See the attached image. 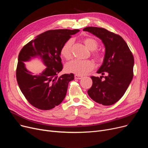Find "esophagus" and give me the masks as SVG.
Instances as JSON below:
<instances>
[{
    "label": "esophagus",
    "instance_id": "34e87169",
    "mask_svg": "<svg viewBox=\"0 0 148 148\" xmlns=\"http://www.w3.org/2000/svg\"><path fill=\"white\" fill-rule=\"evenodd\" d=\"M74 77H75V79H79V80H80V79H82V78H83V76L82 75H77V74H75V75H74Z\"/></svg>",
    "mask_w": 148,
    "mask_h": 148
}]
</instances>
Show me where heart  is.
I'll return each mask as SVG.
<instances>
[{"label": "heart", "mask_w": 148, "mask_h": 148, "mask_svg": "<svg viewBox=\"0 0 148 148\" xmlns=\"http://www.w3.org/2000/svg\"><path fill=\"white\" fill-rule=\"evenodd\" d=\"M83 42L91 51L92 56L98 61H102L104 58L103 53L97 50L98 42L95 39L87 37L83 39ZM74 42L73 39L70 38L62 45L60 49V54L66 60H69L72 57V47ZM66 69L69 73L77 75H84L91 71L94 68V64L90 60L74 59L66 65Z\"/></svg>", "instance_id": "obj_1"}]
</instances>
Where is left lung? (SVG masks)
<instances>
[{
	"mask_svg": "<svg viewBox=\"0 0 148 148\" xmlns=\"http://www.w3.org/2000/svg\"><path fill=\"white\" fill-rule=\"evenodd\" d=\"M98 37L106 47L103 64L97 73L107 74L102 77L91 76L92 86L88 90L94 101L104 106L114 104L125 94L133 77L134 60L123 39L107 29L97 27L83 29Z\"/></svg>",
	"mask_w": 148,
	"mask_h": 148,
	"instance_id": "obj_1",
	"label": "left lung"
}]
</instances>
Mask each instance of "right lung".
<instances>
[{"label": "right lung", "mask_w": 148, "mask_h": 148, "mask_svg": "<svg viewBox=\"0 0 148 148\" xmlns=\"http://www.w3.org/2000/svg\"><path fill=\"white\" fill-rule=\"evenodd\" d=\"M78 32V29L47 30L29 42L20 51L17 81L27 101L38 109H52L65 98L68 83L74 80V75L73 73L58 75L63 69L60 49L72 35ZM36 56L42 59L47 68L41 74L34 76L27 71L23 62Z\"/></svg>", "instance_id": "add662e5"}]
</instances>
